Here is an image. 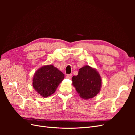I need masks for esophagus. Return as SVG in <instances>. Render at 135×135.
Returning <instances> with one entry per match:
<instances>
[{"label": "esophagus", "instance_id": "1", "mask_svg": "<svg viewBox=\"0 0 135 135\" xmlns=\"http://www.w3.org/2000/svg\"><path fill=\"white\" fill-rule=\"evenodd\" d=\"M71 76H72V74H68L66 77L67 78H68V79H71Z\"/></svg>", "mask_w": 135, "mask_h": 135}]
</instances>
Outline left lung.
I'll list each match as a JSON object with an SVG mask.
<instances>
[{"instance_id": "8db88e82", "label": "left lung", "mask_w": 135, "mask_h": 135, "mask_svg": "<svg viewBox=\"0 0 135 135\" xmlns=\"http://www.w3.org/2000/svg\"><path fill=\"white\" fill-rule=\"evenodd\" d=\"M73 84L83 99L95 97L100 92L101 79L97 71L89 66L79 69L78 74L72 78Z\"/></svg>"}]
</instances>
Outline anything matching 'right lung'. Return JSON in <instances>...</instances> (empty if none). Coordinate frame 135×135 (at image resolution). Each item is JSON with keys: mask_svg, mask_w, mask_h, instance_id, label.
Segmentation results:
<instances>
[{"mask_svg": "<svg viewBox=\"0 0 135 135\" xmlns=\"http://www.w3.org/2000/svg\"><path fill=\"white\" fill-rule=\"evenodd\" d=\"M64 78V74L53 65L40 68L34 74L32 85L37 92L44 97L51 96Z\"/></svg>", "mask_w": 135, "mask_h": 135, "instance_id": "1", "label": "right lung"}]
</instances>
